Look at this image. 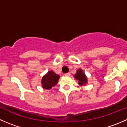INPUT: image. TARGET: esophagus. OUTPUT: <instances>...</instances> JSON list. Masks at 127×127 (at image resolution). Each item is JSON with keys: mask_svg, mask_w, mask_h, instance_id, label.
<instances>
[{"mask_svg": "<svg viewBox=\"0 0 127 127\" xmlns=\"http://www.w3.org/2000/svg\"><path fill=\"white\" fill-rule=\"evenodd\" d=\"M65 76H70V73H65L64 74Z\"/></svg>", "mask_w": 127, "mask_h": 127, "instance_id": "1", "label": "esophagus"}]
</instances>
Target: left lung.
Instances as JSON below:
<instances>
[{"mask_svg": "<svg viewBox=\"0 0 127 127\" xmlns=\"http://www.w3.org/2000/svg\"><path fill=\"white\" fill-rule=\"evenodd\" d=\"M74 77L78 81V84L80 86H85L88 82V79L86 75L84 73L82 69L77 70V72L74 74Z\"/></svg>", "mask_w": 127, "mask_h": 127, "instance_id": "obj_1", "label": "left lung"}]
</instances>
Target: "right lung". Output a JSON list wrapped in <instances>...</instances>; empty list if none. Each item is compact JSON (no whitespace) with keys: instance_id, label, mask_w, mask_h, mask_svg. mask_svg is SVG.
Instances as JSON below:
<instances>
[{"instance_id":"add662e5","label":"right lung","mask_w":127,"mask_h":127,"mask_svg":"<svg viewBox=\"0 0 127 127\" xmlns=\"http://www.w3.org/2000/svg\"><path fill=\"white\" fill-rule=\"evenodd\" d=\"M60 78V75L55 73L54 71L50 70L42 77L41 80L42 88L46 90H50L53 87L57 85Z\"/></svg>"}]
</instances>
